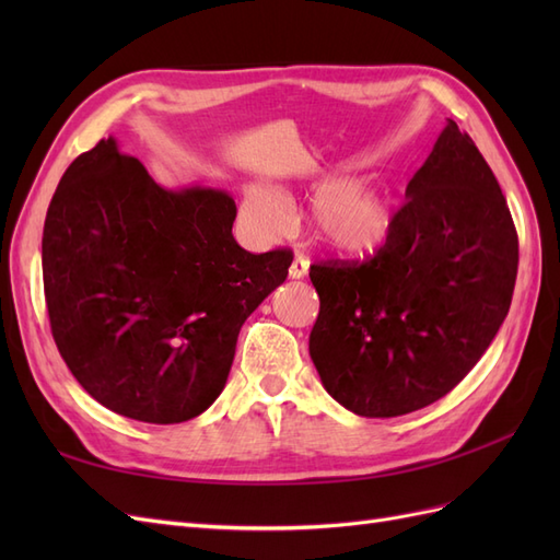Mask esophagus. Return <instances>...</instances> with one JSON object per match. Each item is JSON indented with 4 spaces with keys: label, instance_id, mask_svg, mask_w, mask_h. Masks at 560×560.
<instances>
[{
    "label": "esophagus",
    "instance_id": "esophagus-1",
    "mask_svg": "<svg viewBox=\"0 0 560 560\" xmlns=\"http://www.w3.org/2000/svg\"><path fill=\"white\" fill-rule=\"evenodd\" d=\"M308 266H311V261H308L306 257H294V261L290 264V278H292V280L306 278Z\"/></svg>",
    "mask_w": 560,
    "mask_h": 560
}]
</instances>
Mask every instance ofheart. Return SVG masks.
<instances>
[{
  "label": "heart",
  "instance_id": "1",
  "mask_svg": "<svg viewBox=\"0 0 560 560\" xmlns=\"http://www.w3.org/2000/svg\"><path fill=\"white\" fill-rule=\"evenodd\" d=\"M241 214L257 238H278L292 224L287 198L268 184L245 186ZM389 200L376 182L366 177L336 179L322 189L311 206V226L334 252L362 254L376 249L389 231Z\"/></svg>",
  "mask_w": 560,
  "mask_h": 560
}]
</instances>
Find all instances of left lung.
<instances>
[{
	"label": "left lung",
	"mask_w": 560,
	"mask_h": 560,
	"mask_svg": "<svg viewBox=\"0 0 560 560\" xmlns=\"http://www.w3.org/2000/svg\"><path fill=\"white\" fill-rule=\"evenodd\" d=\"M406 198L374 257L311 266L319 296L311 360L327 393L364 418L448 395L512 306L514 219L481 151L451 118Z\"/></svg>",
	"instance_id": "obj_1"
}]
</instances>
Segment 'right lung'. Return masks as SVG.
Here are the masks:
<instances>
[{
	"mask_svg": "<svg viewBox=\"0 0 560 560\" xmlns=\"http://www.w3.org/2000/svg\"><path fill=\"white\" fill-rule=\"evenodd\" d=\"M233 222L226 191H167L114 138L65 171L42 238L50 334L109 411L175 425L224 389L243 322L292 264L243 249Z\"/></svg>",
	"mask_w": 560,
	"mask_h": 560,
	"instance_id": "right-lung-1",
	"label": "right lung"
}]
</instances>
